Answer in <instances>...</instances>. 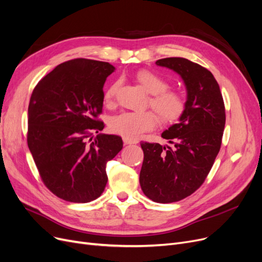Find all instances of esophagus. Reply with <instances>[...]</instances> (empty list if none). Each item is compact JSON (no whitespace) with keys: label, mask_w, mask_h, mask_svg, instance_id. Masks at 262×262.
<instances>
[{"label":"esophagus","mask_w":262,"mask_h":262,"mask_svg":"<svg viewBox=\"0 0 262 262\" xmlns=\"http://www.w3.org/2000/svg\"><path fill=\"white\" fill-rule=\"evenodd\" d=\"M123 141H124V144H135V143H137V141H134V140H128V139H123Z\"/></svg>","instance_id":"1"}]
</instances>
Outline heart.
I'll list each match as a JSON object with an SVG mask.
<instances>
[{
    "label": "heart",
    "mask_w": 262,
    "mask_h": 262,
    "mask_svg": "<svg viewBox=\"0 0 262 262\" xmlns=\"http://www.w3.org/2000/svg\"><path fill=\"white\" fill-rule=\"evenodd\" d=\"M136 78L146 92L151 94L149 106L152 107L163 122H174L183 115L186 107L185 98L178 91L170 90L166 79L151 71H140L136 75ZM120 85L121 81L117 80L105 91L104 98L108 106L115 104ZM157 122L158 119L153 111H126L112 117L109 127L112 133L122 136L125 139L137 140L144 133L152 130Z\"/></svg>",
    "instance_id": "heart-1"
}]
</instances>
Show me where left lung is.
Listing matches in <instances>:
<instances>
[{
    "instance_id": "left-lung-1",
    "label": "left lung",
    "mask_w": 262,
    "mask_h": 262,
    "mask_svg": "<svg viewBox=\"0 0 262 262\" xmlns=\"http://www.w3.org/2000/svg\"><path fill=\"white\" fill-rule=\"evenodd\" d=\"M156 64L183 79L186 107L179 123L162 134L172 147L140 143L144 158L139 181L147 198L171 203L190 196L208 177L222 145L226 113L220 85L207 68L184 58L161 59Z\"/></svg>"
}]
</instances>
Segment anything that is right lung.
Returning <instances> with one entry per match:
<instances>
[{
	"instance_id": "right-lung-1",
	"label": "right lung",
	"mask_w": 262,
	"mask_h": 262,
	"mask_svg": "<svg viewBox=\"0 0 262 262\" xmlns=\"http://www.w3.org/2000/svg\"><path fill=\"white\" fill-rule=\"evenodd\" d=\"M116 68L107 62L75 59L45 76L28 109V145L46 187L65 201L85 203L106 187V165L123 147L105 127L104 84Z\"/></svg>"
}]
</instances>
